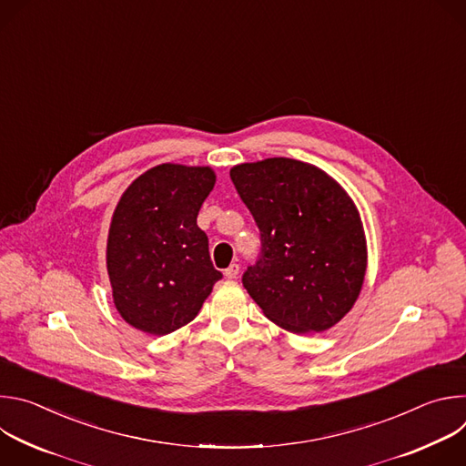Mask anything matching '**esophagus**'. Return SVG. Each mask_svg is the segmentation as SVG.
<instances>
[{
    "instance_id": "esophagus-1",
    "label": "esophagus",
    "mask_w": 466,
    "mask_h": 466,
    "mask_svg": "<svg viewBox=\"0 0 466 466\" xmlns=\"http://www.w3.org/2000/svg\"><path fill=\"white\" fill-rule=\"evenodd\" d=\"M239 275V265L238 263H230L228 268L225 269V277L227 279H236Z\"/></svg>"
}]
</instances>
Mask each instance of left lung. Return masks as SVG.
<instances>
[{"instance_id": "1", "label": "left lung", "mask_w": 466, "mask_h": 466, "mask_svg": "<svg viewBox=\"0 0 466 466\" xmlns=\"http://www.w3.org/2000/svg\"><path fill=\"white\" fill-rule=\"evenodd\" d=\"M261 236L243 286L263 315L293 334L336 326L356 304L367 273L360 212L317 166L265 158L230 169Z\"/></svg>"}]
</instances>
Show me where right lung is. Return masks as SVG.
Instances as JSON below:
<instances>
[{
	"instance_id": "obj_1",
	"label": "right lung",
	"mask_w": 466,
	"mask_h": 466,
	"mask_svg": "<svg viewBox=\"0 0 466 466\" xmlns=\"http://www.w3.org/2000/svg\"><path fill=\"white\" fill-rule=\"evenodd\" d=\"M216 184L208 166L160 164L123 191L106 239L114 306L125 322L166 336L191 322L223 275L197 216Z\"/></svg>"
}]
</instances>
